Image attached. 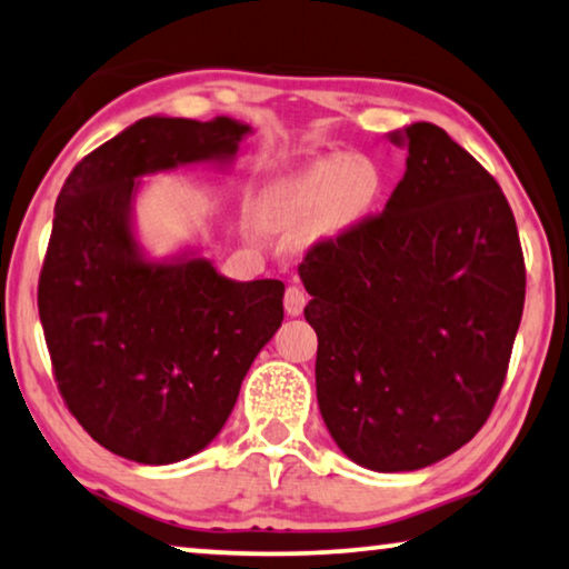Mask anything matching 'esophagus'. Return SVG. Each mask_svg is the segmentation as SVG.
Segmentation results:
<instances>
[{
	"instance_id": "obj_1",
	"label": "esophagus",
	"mask_w": 569,
	"mask_h": 569,
	"mask_svg": "<svg viewBox=\"0 0 569 569\" xmlns=\"http://www.w3.org/2000/svg\"><path fill=\"white\" fill-rule=\"evenodd\" d=\"M305 305H308V295H305L302 287H298V284L287 287V292H284V310H287V316H292V318L295 316H302Z\"/></svg>"
}]
</instances>
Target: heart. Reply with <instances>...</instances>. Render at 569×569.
<instances>
[{
    "instance_id": "heart-1",
    "label": "heart",
    "mask_w": 569,
    "mask_h": 569,
    "mask_svg": "<svg viewBox=\"0 0 569 569\" xmlns=\"http://www.w3.org/2000/svg\"><path fill=\"white\" fill-rule=\"evenodd\" d=\"M385 189L382 171L369 156L331 153L279 177L259 197V216L271 228L318 220L326 236L361 223Z\"/></svg>"
}]
</instances>
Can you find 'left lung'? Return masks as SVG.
Masks as SVG:
<instances>
[{"instance_id":"8db88e82","label":"left lung","mask_w":569,"mask_h":569,"mask_svg":"<svg viewBox=\"0 0 569 569\" xmlns=\"http://www.w3.org/2000/svg\"><path fill=\"white\" fill-rule=\"evenodd\" d=\"M406 174L382 216L300 264L316 390L351 462L413 472L488 421L521 323L526 269L496 179L433 122L392 130Z\"/></svg>"}]
</instances>
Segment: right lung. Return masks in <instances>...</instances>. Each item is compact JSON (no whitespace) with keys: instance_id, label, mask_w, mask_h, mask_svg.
<instances>
[{"instance_id":"1","label":"right lung","mask_w":569,"mask_h":569,"mask_svg":"<svg viewBox=\"0 0 569 569\" xmlns=\"http://www.w3.org/2000/svg\"><path fill=\"white\" fill-rule=\"evenodd\" d=\"M249 133L226 114L143 118L81 159L56 200L38 284L56 382L84 431L138 465L208 447L282 326L279 279L236 282L197 249L151 259L136 233L143 177L230 167Z\"/></svg>"}]
</instances>
